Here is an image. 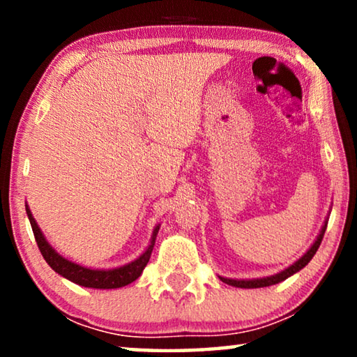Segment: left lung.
Wrapping results in <instances>:
<instances>
[{"label": "left lung", "mask_w": 357, "mask_h": 357, "mask_svg": "<svg viewBox=\"0 0 357 357\" xmlns=\"http://www.w3.org/2000/svg\"><path fill=\"white\" fill-rule=\"evenodd\" d=\"M326 231V222L325 226L321 227L320 231V236L317 237V241L314 245H312L309 250H307V253L302 258H299L294 265H291L289 268H286L284 271L278 273V275L275 276H268V278H261V280H248V281H243V280H229V278H221L222 282H226V284H231V286H236V287H245V289H253V287H266V286H271V284H278V282L284 281L286 278H289L294 275V273H297L299 270H302L307 263H309L312 258H314V255L317 253V250H319L320 243H321V238H324V234Z\"/></svg>", "instance_id": "obj_1"}]
</instances>
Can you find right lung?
Segmentation results:
<instances>
[{
    "mask_svg": "<svg viewBox=\"0 0 357 357\" xmlns=\"http://www.w3.org/2000/svg\"><path fill=\"white\" fill-rule=\"evenodd\" d=\"M29 221H31L32 226V232L33 237H36V242L38 245V250H40L42 257L45 258V261L52 266V270H55L58 275L65 276L66 280H70L76 284L84 286V287H94V289H116V287H123L130 282H133L135 280H138L143 273L144 266L148 265L151 253H153L154 248V242H155V236H158L159 226L155 227V231L153 234V238H151L149 247L146 248V252L141 255L138 260L128 263V265L115 268V270H91V268H84L76 265L66 258H63L61 255L53 250L50 247V243L45 241L43 234L38 229L36 219H33L31 209L26 206Z\"/></svg>",
    "mask_w": 357,
    "mask_h": 357,
    "instance_id": "add662e5",
    "label": "right lung"
}]
</instances>
